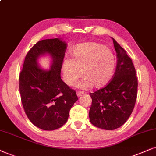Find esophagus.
Returning <instances> with one entry per match:
<instances>
[{
	"instance_id": "34e87169",
	"label": "esophagus",
	"mask_w": 156,
	"mask_h": 156,
	"mask_svg": "<svg viewBox=\"0 0 156 156\" xmlns=\"http://www.w3.org/2000/svg\"><path fill=\"white\" fill-rule=\"evenodd\" d=\"M83 94H84V92H83V91H77V95H78V97H80Z\"/></svg>"
}]
</instances>
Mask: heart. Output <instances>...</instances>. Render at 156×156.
<instances>
[{"instance_id": "1", "label": "heart", "mask_w": 156, "mask_h": 156, "mask_svg": "<svg viewBox=\"0 0 156 156\" xmlns=\"http://www.w3.org/2000/svg\"><path fill=\"white\" fill-rule=\"evenodd\" d=\"M72 58L63 63L64 80L73 86L82 76L84 79L78 84L86 89L104 87L110 81L115 67L113 53L101 43H86L77 45L72 51Z\"/></svg>"}]
</instances>
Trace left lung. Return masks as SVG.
Listing matches in <instances>:
<instances>
[{
    "label": "left lung",
    "mask_w": 156,
    "mask_h": 156,
    "mask_svg": "<svg viewBox=\"0 0 156 156\" xmlns=\"http://www.w3.org/2000/svg\"><path fill=\"white\" fill-rule=\"evenodd\" d=\"M113 39L116 68L111 80L103 88L90 93V123L97 128L114 130L126 123L133 111L138 94V78L132 60Z\"/></svg>",
    "instance_id": "left-lung-1"
}]
</instances>
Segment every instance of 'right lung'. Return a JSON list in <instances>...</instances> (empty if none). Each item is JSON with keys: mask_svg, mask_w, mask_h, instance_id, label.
Returning a JSON list of instances; mask_svg holds the SVG:
<instances>
[{"mask_svg": "<svg viewBox=\"0 0 156 156\" xmlns=\"http://www.w3.org/2000/svg\"><path fill=\"white\" fill-rule=\"evenodd\" d=\"M66 43L58 38L37 42L27 53L19 75V90L23 107L33 125L45 130L61 128L67 121L69 111L78 101L76 90L61 78ZM45 52L51 54L53 63L43 71L37 59Z\"/></svg>", "mask_w": 156, "mask_h": 156, "instance_id": "obj_1", "label": "right lung"}]
</instances>
